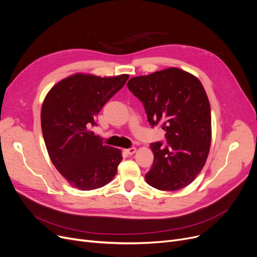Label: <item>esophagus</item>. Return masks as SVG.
I'll list each match as a JSON object with an SVG mask.
<instances>
[{
    "instance_id": "34e87169",
    "label": "esophagus",
    "mask_w": 257,
    "mask_h": 257,
    "mask_svg": "<svg viewBox=\"0 0 257 257\" xmlns=\"http://www.w3.org/2000/svg\"><path fill=\"white\" fill-rule=\"evenodd\" d=\"M125 152L129 155H132V154H135L137 152V148L132 147V148H129V149H125Z\"/></svg>"
}]
</instances>
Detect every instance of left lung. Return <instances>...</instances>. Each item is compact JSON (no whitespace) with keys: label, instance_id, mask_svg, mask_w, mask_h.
Instances as JSON below:
<instances>
[{"label":"left lung","instance_id":"8db88e82","mask_svg":"<svg viewBox=\"0 0 257 257\" xmlns=\"http://www.w3.org/2000/svg\"><path fill=\"white\" fill-rule=\"evenodd\" d=\"M128 89L144 104L150 125L159 122L168 146L153 143L150 171L153 188L175 191L191 184L206 164L211 145V109L207 93L193 74L171 67L135 76Z\"/></svg>","mask_w":257,"mask_h":257}]
</instances>
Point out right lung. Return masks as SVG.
Listing matches in <instances>:
<instances>
[{
    "mask_svg": "<svg viewBox=\"0 0 257 257\" xmlns=\"http://www.w3.org/2000/svg\"><path fill=\"white\" fill-rule=\"evenodd\" d=\"M129 79L77 72L55 84L41 110V126L49 158L65 180L80 190L112 181L121 151L104 145L90 127L103 106Z\"/></svg>",
    "mask_w": 257,
    "mask_h": 257,
    "instance_id": "obj_1",
    "label": "right lung"
}]
</instances>
